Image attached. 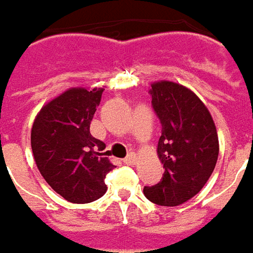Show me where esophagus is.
Masks as SVG:
<instances>
[{
	"instance_id": "34e87169",
	"label": "esophagus",
	"mask_w": 253,
	"mask_h": 253,
	"mask_svg": "<svg viewBox=\"0 0 253 253\" xmlns=\"http://www.w3.org/2000/svg\"><path fill=\"white\" fill-rule=\"evenodd\" d=\"M135 161H137V157H135L134 153H130L128 155H127L126 158L123 160V162L127 164V165H134Z\"/></svg>"
}]
</instances>
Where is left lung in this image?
Instances as JSON below:
<instances>
[{
  "label": "left lung",
  "mask_w": 253,
  "mask_h": 253,
  "mask_svg": "<svg viewBox=\"0 0 253 253\" xmlns=\"http://www.w3.org/2000/svg\"><path fill=\"white\" fill-rule=\"evenodd\" d=\"M150 92L162 125L157 154L165 170L144 195L155 205L175 207L196 196L211 176L220 151L217 128L207 106L186 86L157 81Z\"/></svg>",
  "instance_id": "left-lung-1"
}]
</instances>
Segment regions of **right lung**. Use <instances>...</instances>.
Masks as SVG:
<instances>
[{
    "label": "right lung",
    "instance_id": "obj_1",
    "mask_svg": "<svg viewBox=\"0 0 253 253\" xmlns=\"http://www.w3.org/2000/svg\"><path fill=\"white\" fill-rule=\"evenodd\" d=\"M102 92L103 88H70L47 102L32 126V151L42 176L77 205L103 196L106 173L115 168L103 153L106 144L89 131Z\"/></svg>",
    "mask_w": 253,
    "mask_h": 253
}]
</instances>
